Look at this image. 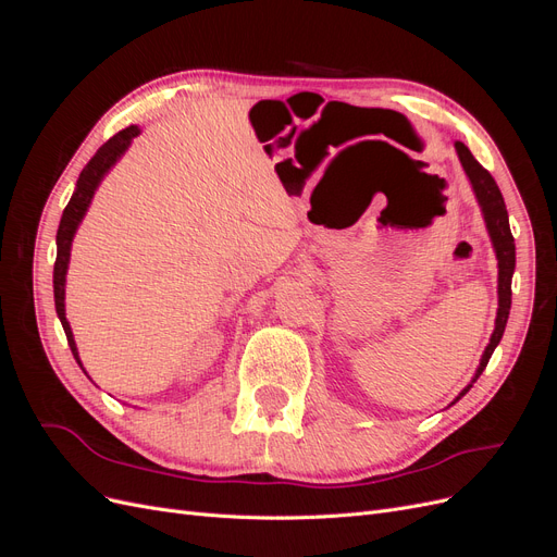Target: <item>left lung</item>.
<instances>
[{"mask_svg":"<svg viewBox=\"0 0 557 557\" xmlns=\"http://www.w3.org/2000/svg\"><path fill=\"white\" fill-rule=\"evenodd\" d=\"M455 153H458L462 170L469 178L471 190H474V197L479 201L483 223L487 230V237H491V242H493V250L497 258V318H495V330L491 334V342H487L483 356H481V362L476 367V374L471 376L465 391L450 404H455L469 393V387L474 385L476 379L483 374V369H485L487 360H491L493 350L502 342V334H504V327H507L509 311H511V278H513V269H516V244H513L511 227H509V213H507V205H504V197L497 188L495 178L491 176V172L483 170L479 160L471 156V150L462 141H455Z\"/></svg>","mask_w":557,"mask_h":557,"instance_id":"8db88e82","label":"left lung"}]
</instances>
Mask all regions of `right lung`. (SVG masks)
Instances as JSON below:
<instances>
[{"instance_id": "right-lung-1", "label": "right lung", "mask_w": 557, "mask_h": 557, "mask_svg": "<svg viewBox=\"0 0 557 557\" xmlns=\"http://www.w3.org/2000/svg\"><path fill=\"white\" fill-rule=\"evenodd\" d=\"M141 127L139 125H129L125 129H121L111 137L102 148L97 150L92 156V160L83 166V172L76 181V188L74 195L70 199V205L62 211L60 218V227H58V258H55V269H53V293H55V311L58 318L62 323V330L66 334V342H70V348L74 352V358L78 362V367L86 372V367H83L81 358H78V348L74 342V332L70 320H66V309H64V288H66V269H70V258H72V242H74V234L78 230V225L83 223V218H86L90 205H92V197L99 188V183L104 181V176L113 170V164L125 156V150L132 146V139L139 137ZM88 374V372H86Z\"/></svg>"}]
</instances>
